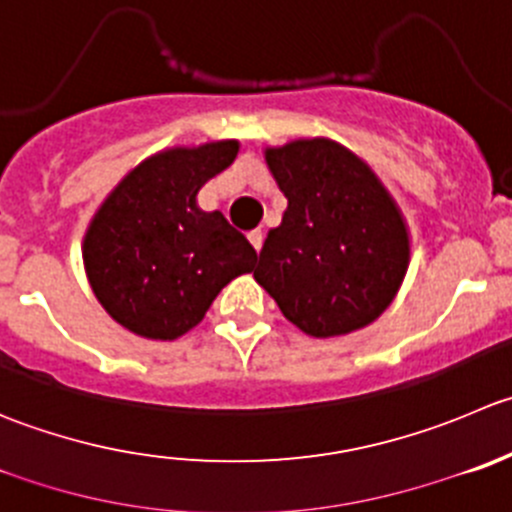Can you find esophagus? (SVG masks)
<instances>
[{
	"instance_id": "esophagus-1",
	"label": "esophagus",
	"mask_w": 512,
	"mask_h": 512,
	"mask_svg": "<svg viewBox=\"0 0 512 512\" xmlns=\"http://www.w3.org/2000/svg\"><path fill=\"white\" fill-rule=\"evenodd\" d=\"M250 242H252V247H255V250L260 252L262 245H265V235H262V230L250 232Z\"/></svg>"
}]
</instances>
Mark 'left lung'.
<instances>
[{
  "label": "left lung",
  "instance_id": "1",
  "mask_svg": "<svg viewBox=\"0 0 512 512\" xmlns=\"http://www.w3.org/2000/svg\"><path fill=\"white\" fill-rule=\"evenodd\" d=\"M287 197L255 280L312 337L347 335L393 302L410 262L403 215L370 167L330 140L267 150Z\"/></svg>",
  "mask_w": 512,
  "mask_h": 512
}]
</instances>
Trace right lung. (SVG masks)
<instances>
[{
  "label": "right lung",
  "mask_w": 512,
  "mask_h": 512,
  "mask_svg": "<svg viewBox=\"0 0 512 512\" xmlns=\"http://www.w3.org/2000/svg\"><path fill=\"white\" fill-rule=\"evenodd\" d=\"M237 142L175 147L142 162L104 200L84 237V267L104 310L152 340L197 325L222 287L252 272L255 247L197 192L235 162Z\"/></svg>",
  "instance_id": "right-lung-1"
}]
</instances>
